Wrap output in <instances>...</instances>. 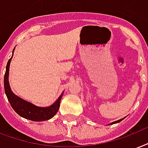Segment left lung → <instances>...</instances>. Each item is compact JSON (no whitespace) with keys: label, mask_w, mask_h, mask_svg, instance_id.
I'll return each instance as SVG.
<instances>
[{"label":"left lung","mask_w":148,"mask_h":148,"mask_svg":"<svg viewBox=\"0 0 148 148\" xmlns=\"http://www.w3.org/2000/svg\"><path fill=\"white\" fill-rule=\"evenodd\" d=\"M123 119H120V120H119V121H114V122H112V123H110V124L112 125V124H114V123H118V122H120V121H122V120H123Z\"/></svg>","instance_id":"left-lung-1"}]
</instances>
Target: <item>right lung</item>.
<instances>
[{
	"instance_id": "add662e5",
	"label": "right lung",
	"mask_w": 148,
	"mask_h": 148,
	"mask_svg": "<svg viewBox=\"0 0 148 148\" xmlns=\"http://www.w3.org/2000/svg\"><path fill=\"white\" fill-rule=\"evenodd\" d=\"M14 51V50H13ZM13 56V54H12ZM12 56L10 58L8 61L7 66H6V71L4 74V85L5 94L7 96V98L9 101L12 108L14 109L16 113L21 117H23L25 119H29L31 121H45L52 119V117L57 113L59 108H60V100L62 98V96L59 97V99L55 102V103L50 106L49 108H39L36 107L29 102L23 100L18 96H16L13 93L11 88H10L9 82H8V74H9V66L11 60Z\"/></svg>"
}]
</instances>
